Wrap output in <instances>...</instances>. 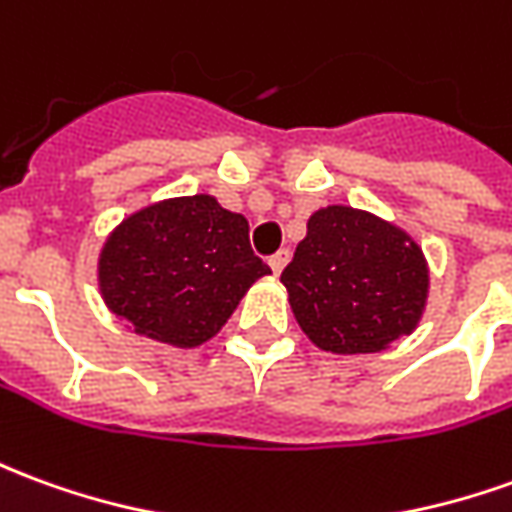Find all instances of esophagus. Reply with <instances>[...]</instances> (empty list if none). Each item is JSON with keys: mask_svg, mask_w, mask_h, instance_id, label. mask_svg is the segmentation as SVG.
I'll return each mask as SVG.
<instances>
[{"mask_svg": "<svg viewBox=\"0 0 512 512\" xmlns=\"http://www.w3.org/2000/svg\"><path fill=\"white\" fill-rule=\"evenodd\" d=\"M288 257H291V252H288V249H280L277 255L268 257V266H271V271H274V274H280L282 268H285V263H288Z\"/></svg>", "mask_w": 512, "mask_h": 512, "instance_id": "esophagus-1", "label": "esophagus"}]
</instances>
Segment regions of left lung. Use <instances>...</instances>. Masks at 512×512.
I'll use <instances>...</instances> for the list:
<instances>
[{"instance_id": "1", "label": "left lung", "mask_w": 512, "mask_h": 512, "mask_svg": "<svg viewBox=\"0 0 512 512\" xmlns=\"http://www.w3.org/2000/svg\"><path fill=\"white\" fill-rule=\"evenodd\" d=\"M280 282L293 318L332 355L382 352L416 330L430 266L402 227L368 210L318 207Z\"/></svg>"}]
</instances>
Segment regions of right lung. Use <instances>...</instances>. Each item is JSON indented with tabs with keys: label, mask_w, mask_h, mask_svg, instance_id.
Listing matches in <instances>:
<instances>
[{
	"label": "right lung",
	"mask_w": 512,
	"mask_h": 512,
	"mask_svg": "<svg viewBox=\"0 0 512 512\" xmlns=\"http://www.w3.org/2000/svg\"><path fill=\"white\" fill-rule=\"evenodd\" d=\"M266 274L271 268L249 246V221L210 194L135 210L96 260L107 310L132 332L177 349L210 341Z\"/></svg>",
	"instance_id": "right-lung-1"
}]
</instances>
